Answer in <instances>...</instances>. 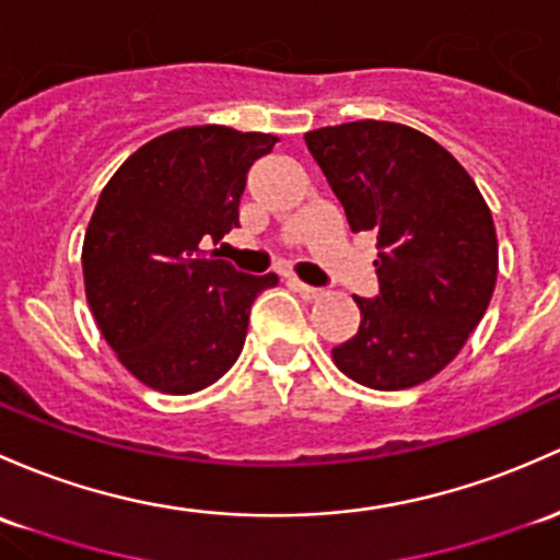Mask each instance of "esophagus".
<instances>
[{
  "label": "esophagus",
  "instance_id": "obj_1",
  "mask_svg": "<svg viewBox=\"0 0 560 560\" xmlns=\"http://www.w3.org/2000/svg\"><path fill=\"white\" fill-rule=\"evenodd\" d=\"M292 287H295V290L300 292V298H303V300H319L322 295H325V292H322L319 287L303 284V281H300V279H292Z\"/></svg>",
  "mask_w": 560,
  "mask_h": 560
}]
</instances>
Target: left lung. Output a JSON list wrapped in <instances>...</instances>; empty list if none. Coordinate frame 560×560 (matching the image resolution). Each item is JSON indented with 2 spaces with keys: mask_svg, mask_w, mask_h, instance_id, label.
<instances>
[{
  "mask_svg": "<svg viewBox=\"0 0 560 560\" xmlns=\"http://www.w3.org/2000/svg\"><path fill=\"white\" fill-rule=\"evenodd\" d=\"M351 231L378 233V295L354 298L357 335L335 364L397 392L438 375L467 343L497 284V231L472 176L416 128L357 120L305 133Z\"/></svg>",
  "mask_w": 560,
  "mask_h": 560,
  "instance_id": "8db88e82",
  "label": "left lung"
}]
</instances>
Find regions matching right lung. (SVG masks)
Returning a JSON list of instances; mask_svg holds the SVG:
<instances>
[{"label":"right lung","instance_id":"1","mask_svg":"<svg viewBox=\"0 0 560 560\" xmlns=\"http://www.w3.org/2000/svg\"><path fill=\"white\" fill-rule=\"evenodd\" d=\"M270 133L176 128L133 152L98 196L82 246L85 295L120 362L150 388L201 392L233 368L249 311L279 276L206 255L238 228L249 168Z\"/></svg>","mask_w":560,"mask_h":560}]
</instances>
